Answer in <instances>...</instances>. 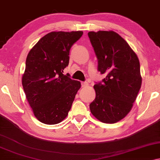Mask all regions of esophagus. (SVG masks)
I'll use <instances>...</instances> for the list:
<instances>
[{
    "label": "esophagus",
    "instance_id": "1",
    "mask_svg": "<svg viewBox=\"0 0 160 160\" xmlns=\"http://www.w3.org/2000/svg\"><path fill=\"white\" fill-rule=\"evenodd\" d=\"M81 83H82V87H87V86L88 85V83L87 82H82Z\"/></svg>",
    "mask_w": 160,
    "mask_h": 160
}]
</instances>
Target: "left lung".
<instances>
[{
  "instance_id": "left-lung-1",
  "label": "left lung",
  "mask_w": 160,
  "mask_h": 160,
  "mask_svg": "<svg viewBox=\"0 0 160 160\" xmlns=\"http://www.w3.org/2000/svg\"><path fill=\"white\" fill-rule=\"evenodd\" d=\"M98 60V71L106 77L94 86L95 99L89 104L99 121L114 124L130 112L142 85L138 57L114 31L88 33Z\"/></svg>"
}]
</instances>
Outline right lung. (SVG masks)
Masks as SVG:
<instances>
[{
  "instance_id": "obj_1",
  "label": "right lung",
  "mask_w": 160,
  "mask_h": 160,
  "mask_svg": "<svg viewBox=\"0 0 160 160\" xmlns=\"http://www.w3.org/2000/svg\"><path fill=\"white\" fill-rule=\"evenodd\" d=\"M82 31L51 32L38 41L27 56L22 85L35 117L46 124L67 117L81 83L63 74L73 44Z\"/></svg>"
}]
</instances>
